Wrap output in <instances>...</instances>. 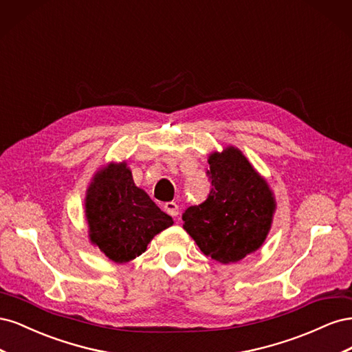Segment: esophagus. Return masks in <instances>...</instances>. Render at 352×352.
Segmentation results:
<instances>
[{"mask_svg": "<svg viewBox=\"0 0 352 352\" xmlns=\"http://www.w3.org/2000/svg\"><path fill=\"white\" fill-rule=\"evenodd\" d=\"M164 210H166L167 214H170L172 217H176L179 214V206L176 204V202H173V201L166 202Z\"/></svg>", "mask_w": 352, "mask_h": 352, "instance_id": "1", "label": "esophagus"}]
</instances>
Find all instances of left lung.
<instances>
[{
	"mask_svg": "<svg viewBox=\"0 0 352 352\" xmlns=\"http://www.w3.org/2000/svg\"><path fill=\"white\" fill-rule=\"evenodd\" d=\"M210 192L198 206L188 207L184 229L207 257L236 263L261 247L267 236L274 199L264 179L236 148L208 158Z\"/></svg>",
	"mask_w": 352,
	"mask_h": 352,
	"instance_id": "8db88e82",
	"label": "left lung"
}]
</instances>
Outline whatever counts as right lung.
<instances>
[{
	"instance_id": "add662e5",
	"label": "right lung",
	"mask_w": 352,
	"mask_h": 352,
	"mask_svg": "<svg viewBox=\"0 0 352 352\" xmlns=\"http://www.w3.org/2000/svg\"><path fill=\"white\" fill-rule=\"evenodd\" d=\"M85 208L91 241L116 263L136 258L157 233L173 225L172 217L135 186L126 163L110 164L95 176Z\"/></svg>"
}]
</instances>
